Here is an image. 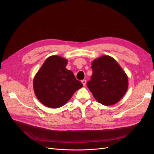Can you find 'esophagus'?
<instances>
[{"mask_svg":"<svg viewBox=\"0 0 154 154\" xmlns=\"http://www.w3.org/2000/svg\"><path fill=\"white\" fill-rule=\"evenodd\" d=\"M81 82H82V83L83 84L84 86H85V84H86V80H82Z\"/></svg>","mask_w":154,"mask_h":154,"instance_id":"1","label":"esophagus"}]
</instances>
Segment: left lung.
I'll list each match as a JSON object with an SVG mask.
<instances>
[{
    "instance_id": "obj_1",
    "label": "left lung",
    "mask_w": 154,
    "mask_h": 154,
    "mask_svg": "<svg viewBox=\"0 0 154 154\" xmlns=\"http://www.w3.org/2000/svg\"><path fill=\"white\" fill-rule=\"evenodd\" d=\"M93 74L87 86L95 100L103 106L117 103L127 92L128 77L113 57L103 55L92 62Z\"/></svg>"
}]
</instances>
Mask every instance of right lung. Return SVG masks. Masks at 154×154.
<instances>
[{
    "label": "right lung",
    "mask_w": 154,
    "mask_h": 154,
    "mask_svg": "<svg viewBox=\"0 0 154 154\" xmlns=\"http://www.w3.org/2000/svg\"><path fill=\"white\" fill-rule=\"evenodd\" d=\"M67 63L68 60L62 57H48L34 78V93L47 107H61L83 87L73 72L66 69Z\"/></svg>",
    "instance_id": "add662e5"
}]
</instances>
